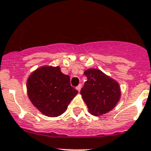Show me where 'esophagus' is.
I'll return each instance as SVG.
<instances>
[{"mask_svg": "<svg viewBox=\"0 0 151 151\" xmlns=\"http://www.w3.org/2000/svg\"><path fill=\"white\" fill-rule=\"evenodd\" d=\"M81 87H82V85H81V84H80V85H79L78 86L76 87V89H77L78 91H80V89H81Z\"/></svg>", "mask_w": 151, "mask_h": 151, "instance_id": "esophagus-1", "label": "esophagus"}]
</instances>
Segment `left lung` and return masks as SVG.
<instances>
[{"label":"left lung","mask_w":151,"mask_h":151,"mask_svg":"<svg viewBox=\"0 0 151 151\" xmlns=\"http://www.w3.org/2000/svg\"><path fill=\"white\" fill-rule=\"evenodd\" d=\"M87 81L80 91L88 112L100 116L112 110L121 98L119 83L97 68H89L83 73Z\"/></svg>","instance_id":"obj_1"}]
</instances>
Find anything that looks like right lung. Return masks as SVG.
I'll return each instance as SVG.
<instances>
[{
	"label": "right lung",
	"instance_id": "add662e5",
	"mask_svg": "<svg viewBox=\"0 0 151 151\" xmlns=\"http://www.w3.org/2000/svg\"><path fill=\"white\" fill-rule=\"evenodd\" d=\"M27 91L35 107L47 117L64 113L78 93L70 83V77L60 67L44 65L31 73L27 80Z\"/></svg>",
	"mask_w": 151,
	"mask_h": 151
}]
</instances>
